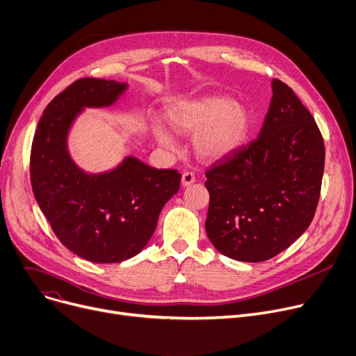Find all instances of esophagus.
Returning a JSON list of instances; mask_svg holds the SVG:
<instances>
[{
    "mask_svg": "<svg viewBox=\"0 0 356 356\" xmlns=\"http://www.w3.org/2000/svg\"><path fill=\"white\" fill-rule=\"evenodd\" d=\"M195 181H196V177H195V175L192 172H184L181 175V184L183 186H191Z\"/></svg>",
    "mask_w": 356,
    "mask_h": 356,
    "instance_id": "esophagus-1",
    "label": "esophagus"
}]
</instances>
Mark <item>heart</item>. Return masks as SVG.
I'll return each mask as SVG.
<instances>
[{"mask_svg": "<svg viewBox=\"0 0 356 356\" xmlns=\"http://www.w3.org/2000/svg\"><path fill=\"white\" fill-rule=\"evenodd\" d=\"M168 118L177 133H196L195 150L206 160L227 157L242 147L252 126L246 106L222 96L179 103L169 110ZM154 136L160 145L173 146V137L164 129L156 127Z\"/></svg>", "mask_w": 356, "mask_h": 356, "instance_id": "heart-1", "label": "heart"}]
</instances>
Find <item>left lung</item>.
<instances>
[{
  "label": "left lung",
  "mask_w": 356,
  "mask_h": 356,
  "mask_svg": "<svg viewBox=\"0 0 356 356\" xmlns=\"http://www.w3.org/2000/svg\"><path fill=\"white\" fill-rule=\"evenodd\" d=\"M256 140L206 170V233L222 254L264 262L311 225L321 196L323 137L293 90L273 79Z\"/></svg>",
  "instance_id": "8db88e82"
}]
</instances>
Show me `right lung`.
I'll return each instance as SVG.
<instances>
[{
    "mask_svg": "<svg viewBox=\"0 0 356 356\" xmlns=\"http://www.w3.org/2000/svg\"><path fill=\"white\" fill-rule=\"evenodd\" d=\"M126 84L80 79L41 115L30 156L34 197L60 242L96 264L137 254L156 230L163 206L180 187L177 170H157L134 157L104 175H86L70 159L67 133L83 107L110 106Z\"/></svg>",
    "mask_w": 356,
    "mask_h": 356,
    "instance_id": "right-lung-1",
    "label": "right lung"
}]
</instances>
